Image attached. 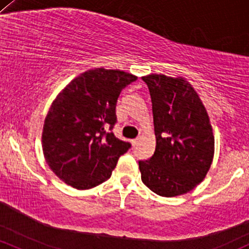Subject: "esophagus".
Wrapping results in <instances>:
<instances>
[{"label": "esophagus", "instance_id": "esophagus-1", "mask_svg": "<svg viewBox=\"0 0 249 249\" xmlns=\"http://www.w3.org/2000/svg\"><path fill=\"white\" fill-rule=\"evenodd\" d=\"M138 142H139V139H138V138L132 139V141H131V143H132V146H133V147L137 146V145H138Z\"/></svg>", "mask_w": 249, "mask_h": 249}]
</instances>
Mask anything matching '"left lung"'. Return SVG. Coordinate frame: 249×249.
Segmentation results:
<instances>
[{
	"label": "left lung",
	"instance_id": "left-lung-1",
	"mask_svg": "<svg viewBox=\"0 0 249 249\" xmlns=\"http://www.w3.org/2000/svg\"><path fill=\"white\" fill-rule=\"evenodd\" d=\"M149 87L156 136L150 160H139L142 181L164 197L183 195L206 177L214 157L209 116L189 81L177 76H142Z\"/></svg>",
	"mask_w": 249,
	"mask_h": 249
}]
</instances>
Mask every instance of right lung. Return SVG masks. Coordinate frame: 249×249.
Returning <instances> with one entry per match:
<instances>
[{
	"instance_id": "add662e5",
	"label": "right lung",
	"mask_w": 249,
	"mask_h": 249,
	"mask_svg": "<svg viewBox=\"0 0 249 249\" xmlns=\"http://www.w3.org/2000/svg\"><path fill=\"white\" fill-rule=\"evenodd\" d=\"M136 80L124 71L92 68L56 95L43 124L42 151L61 181L85 190L110 178L131 144L107 130L117 122L120 92Z\"/></svg>"
}]
</instances>
